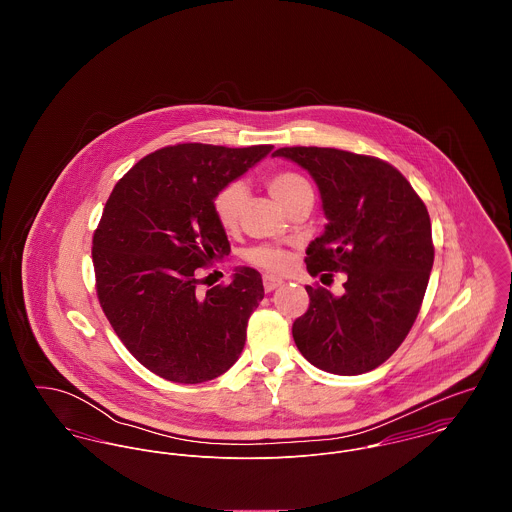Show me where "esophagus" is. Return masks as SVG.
<instances>
[{"instance_id":"1","label":"esophagus","mask_w":512,"mask_h":512,"mask_svg":"<svg viewBox=\"0 0 512 512\" xmlns=\"http://www.w3.org/2000/svg\"><path fill=\"white\" fill-rule=\"evenodd\" d=\"M284 284L282 278H276V276H264V290L266 292H274L276 288H280Z\"/></svg>"}]
</instances>
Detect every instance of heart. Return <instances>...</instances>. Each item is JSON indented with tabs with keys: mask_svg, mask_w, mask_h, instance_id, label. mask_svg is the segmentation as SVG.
I'll return each instance as SVG.
<instances>
[{
	"mask_svg": "<svg viewBox=\"0 0 512 512\" xmlns=\"http://www.w3.org/2000/svg\"><path fill=\"white\" fill-rule=\"evenodd\" d=\"M268 189L274 195V199L286 209L299 193L309 191L311 187L301 175L284 171V173H276L268 179ZM244 197H246V189L240 183H228L215 195L213 213L224 230H232L238 224ZM246 260L258 268L268 270V272H284V270H288V266L292 262V258L286 250H280L274 246L250 248L246 252Z\"/></svg>",
	"mask_w": 512,
	"mask_h": 512,
	"instance_id": "b5f03b06",
	"label": "heart"
}]
</instances>
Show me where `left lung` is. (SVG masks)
I'll return each instance as SVG.
<instances>
[{
  "label": "left lung",
  "instance_id": "obj_1",
  "mask_svg": "<svg viewBox=\"0 0 512 512\" xmlns=\"http://www.w3.org/2000/svg\"><path fill=\"white\" fill-rule=\"evenodd\" d=\"M315 181L325 230L305 250L311 276L347 274L345 293H309L293 323L299 353L317 368L353 376L382 365L412 329L434 266L426 205L390 163L333 147H282Z\"/></svg>",
  "mask_w": 512,
  "mask_h": 512
}]
</instances>
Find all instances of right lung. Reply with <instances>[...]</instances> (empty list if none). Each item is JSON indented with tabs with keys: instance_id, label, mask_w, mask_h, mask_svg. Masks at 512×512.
<instances>
[{
	"instance_id": "1",
	"label": "right lung",
	"mask_w": 512,
	"mask_h": 512,
	"mask_svg": "<svg viewBox=\"0 0 512 512\" xmlns=\"http://www.w3.org/2000/svg\"><path fill=\"white\" fill-rule=\"evenodd\" d=\"M274 146L179 144L140 159L114 187L92 238L100 305L126 349L157 376L197 384L234 365L264 299L240 266L228 286L197 293V268L228 256L213 199Z\"/></svg>"
}]
</instances>
